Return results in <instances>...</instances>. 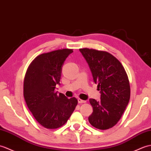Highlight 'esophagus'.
Wrapping results in <instances>:
<instances>
[{
    "label": "esophagus",
    "instance_id": "1",
    "mask_svg": "<svg viewBox=\"0 0 151 151\" xmlns=\"http://www.w3.org/2000/svg\"><path fill=\"white\" fill-rule=\"evenodd\" d=\"M78 103H86V101H85V100H83V99H81L79 98V99H78Z\"/></svg>",
    "mask_w": 151,
    "mask_h": 151
}]
</instances>
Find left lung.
Returning a JSON list of instances; mask_svg holds the SVG:
<instances>
[{
	"mask_svg": "<svg viewBox=\"0 0 151 151\" xmlns=\"http://www.w3.org/2000/svg\"><path fill=\"white\" fill-rule=\"evenodd\" d=\"M98 84L101 100L90 99L93 112L89 123L95 128L106 130L121 119L130 96L128 76L122 63L111 53L87 48L79 49Z\"/></svg>",
	"mask_w": 151,
	"mask_h": 151,
	"instance_id": "obj_1",
	"label": "left lung"
}]
</instances>
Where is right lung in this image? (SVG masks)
Here are the masks:
<instances>
[{"mask_svg":"<svg viewBox=\"0 0 151 151\" xmlns=\"http://www.w3.org/2000/svg\"><path fill=\"white\" fill-rule=\"evenodd\" d=\"M73 52L65 48L42 53L30 63L24 80V97L29 110L40 125L48 129L59 128L68 121L78 105L76 98L68 99L55 92L62 66Z\"/></svg>","mask_w":151,"mask_h":151,"instance_id":"obj_1","label":"right lung"}]
</instances>
